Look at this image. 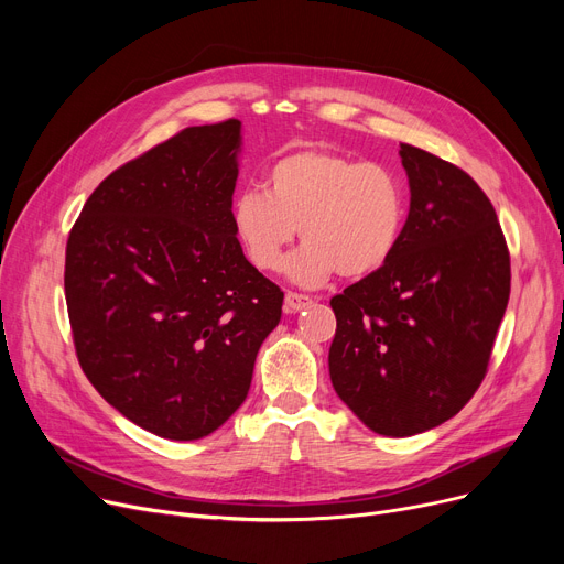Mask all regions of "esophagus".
Returning a JSON list of instances; mask_svg holds the SVG:
<instances>
[{
  "mask_svg": "<svg viewBox=\"0 0 564 564\" xmlns=\"http://www.w3.org/2000/svg\"><path fill=\"white\" fill-rule=\"evenodd\" d=\"M311 304H313V300L308 297V294H300V292H288L285 294V311H290V313L308 308Z\"/></svg>",
  "mask_w": 564,
  "mask_h": 564,
  "instance_id": "1",
  "label": "esophagus"
}]
</instances>
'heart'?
Returning <instances> with one entry per match:
<instances>
[{
	"label": "heart",
	"mask_w": 564,
	"mask_h": 564,
	"mask_svg": "<svg viewBox=\"0 0 564 564\" xmlns=\"http://www.w3.org/2000/svg\"><path fill=\"white\" fill-rule=\"evenodd\" d=\"M230 221L247 260L260 272L281 270L297 232L304 247L285 270L308 288L334 274L364 279L379 272L400 247L406 189L400 175L329 148H297L272 162L264 192L235 198Z\"/></svg>",
	"instance_id": "obj_1"
}]
</instances>
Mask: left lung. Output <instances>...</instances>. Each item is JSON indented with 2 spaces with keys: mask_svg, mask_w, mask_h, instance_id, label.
Returning <instances> with one entry per match:
<instances>
[{
  "mask_svg": "<svg viewBox=\"0 0 564 564\" xmlns=\"http://www.w3.org/2000/svg\"><path fill=\"white\" fill-rule=\"evenodd\" d=\"M411 207L393 258L336 297L329 375L383 436L453 419L489 370L510 300V251L487 194L459 166L400 145Z\"/></svg>",
  "mask_w": 564,
  "mask_h": 564,
  "instance_id": "obj_1",
  "label": "left lung"
}]
</instances>
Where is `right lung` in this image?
<instances>
[{"mask_svg": "<svg viewBox=\"0 0 564 564\" xmlns=\"http://www.w3.org/2000/svg\"><path fill=\"white\" fill-rule=\"evenodd\" d=\"M237 148V118L181 130L109 173L68 235L77 361L116 411L171 441L232 416L281 319V288L232 230Z\"/></svg>", "mask_w": 564, "mask_h": 564, "instance_id": "1", "label": "right lung"}]
</instances>
